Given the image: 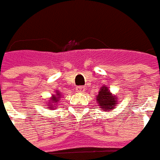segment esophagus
I'll use <instances>...</instances> for the list:
<instances>
[{
    "mask_svg": "<svg viewBox=\"0 0 160 160\" xmlns=\"http://www.w3.org/2000/svg\"><path fill=\"white\" fill-rule=\"evenodd\" d=\"M84 90H85V87H84V86H77V87H76V91H77L78 92H83Z\"/></svg>",
    "mask_w": 160,
    "mask_h": 160,
    "instance_id": "34e87169",
    "label": "esophagus"
}]
</instances>
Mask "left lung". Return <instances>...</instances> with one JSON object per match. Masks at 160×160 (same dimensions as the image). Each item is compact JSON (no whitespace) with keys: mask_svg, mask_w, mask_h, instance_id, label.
Here are the masks:
<instances>
[{"mask_svg":"<svg viewBox=\"0 0 160 160\" xmlns=\"http://www.w3.org/2000/svg\"><path fill=\"white\" fill-rule=\"evenodd\" d=\"M96 101L100 108L104 110H113L115 106L118 105V97L113 95L108 86H102L99 93L96 96Z\"/></svg>","mask_w":160,"mask_h":160,"instance_id":"left-lung-1","label":"left lung"}]
</instances>
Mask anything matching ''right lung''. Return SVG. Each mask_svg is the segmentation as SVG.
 <instances>
[{
	"label": "right lung",
	"instance_id": "add662e5",
	"mask_svg": "<svg viewBox=\"0 0 160 160\" xmlns=\"http://www.w3.org/2000/svg\"><path fill=\"white\" fill-rule=\"evenodd\" d=\"M59 96H60V93H59V92H57V91H56V94L52 95V98L49 100V104H51L48 107L49 108H51V106H52V104H56V103L59 101V100H58V99L60 98ZM53 108H56V106H53Z\"/></svg>",
	"mask_w": 160,
	"mask_h": 160
}]
</instances>
